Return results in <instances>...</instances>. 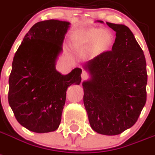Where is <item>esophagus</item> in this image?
Wrapping results in <instances>:
<instances>
[{"instance_id": "1", "label": "esophagus", "mask_w": 155, "mask_h": 155, "mask_svg": "<svg viewBox=\"0 0 155 155\" xmlns=\"http://www.w3.org/2000/svg\"><path fill=\"white\" fill-rule=\"evenodd\" d=\"M89 77V73L85 71V70H83L82 73H81V78H82V80H85V79L88 78Z\"/></svg>"}]
</instances>
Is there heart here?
<instances>
[{"label":"heart","instance_id":"obj_1","mask_svg":"<svg viewBox=\"0 0 155 155\" xmlns=\"http://www.w3.org/2000/svg\"><path fill=\"white\" fill-rule=\"evenodd\" d=\"M113 40V35L110 31L93 28L77 33L74 37V45L78 48L92 46L91 52L96 54L107 51L112 47Z\"/></svg>","mask_w":155,"mask_h":155}]
</instances>
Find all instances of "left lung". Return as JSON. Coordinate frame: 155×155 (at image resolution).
I'll return each mask as SVG.
<instances>
[{"instance_id": "obj_1", "label": "left lung", "mask_w": 155, "mask_h": 155, "mask_svg": "<svg viewBox=\"0 0 155 155\" xmlns=\"http://www.w3.org/2000/svg\"><path fill=\"white\" fill-rule=\"evenodd\" d=\"M106 24L116 31V40L112 51L85 64L92 78L82 84L83 101L92 128L116 135L138 120L147 101V73L143 51L131 31L123 24Z\"/></svg>"}]
</instances>
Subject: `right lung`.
Masks as SVG:
<instances>
[{"instance_id":"obj_1","label":"right lung","mask_w":155,"mask_h":155,"mask_svg":"<svg viewBox=\"0 0 155 155\" xmlns=\"http://www.w3.org/2000/svg\"><path fill=\"white\" fill-rule=\"evenodd\" d=\"M69 25L57 20L36 23L13 58L8 99L16 120L29 131L45 133L58 129L66 90L72 84L81 83L80 68L67 75L55 70Z\"/></svg>"}]
</instances>
